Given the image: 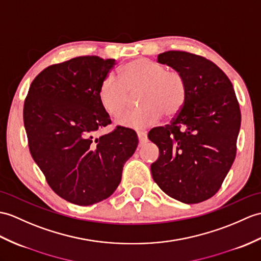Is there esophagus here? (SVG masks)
<instances>
[{
	"mask_svg": "<svg viewBox=\"0 0 261 261\" xmlns=\"http://www.w3.org/2000/svg\"><path fill=\"white\" fill-rule=\"evenodd\" d=\"M137 135H138V139H139V143L143 144V143L147 142V140H148L147 133H145L144 131H138Z\"/></svg>",
	"mask_w": 261,
	"mask_h": 261,
	"instance_id": "34e87169",
	"label": "esophagus"
}]
</instances>
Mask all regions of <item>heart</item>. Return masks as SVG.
<instances>
[{
    "label": "heart",
    "instance_id": "obj_1",
    "mask_svg": "<svg viewBox=\"0 0 261 261\" xmlns=\"http://www.w3.org/2000/svg\"><path fill=\"white\" fill-rule=\"evenodd\" d=\"M140 90L138 100L142 106L135 111L121 114L130 92ZM188 88L185 76L178 71L149 59H137L120 69V79L109 74L99 88L102 108L112 117H118L120 125L143 128L167 117L178 114L187 101Z\"/></svg>",
    "mask_w": 261,
    "mask_h": 261
}]
</instances>
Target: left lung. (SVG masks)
Returning a JSON list of instances; mask_svg holds the SVG:
<instances>
[{
	"mask_svg": "<svg viewBox=\"0 0 261 261\" xmlns=\"http://www.w3.org/2000/svg\"><path fill=\"white\" fill-rule=\"evenodd\" d=\"M158 62L186 79L185 107L170 124L150 130L159 158L151 173L160 189L178 201L199 203L216 195L237 151L241 114L228 76L203 57L167 51Z\"/></svg>",
	"mask_w": 261,
	"mask_h": 261,
	"instance_id": "left-lung-1",
	"label": "left lung"
}]
</instances>
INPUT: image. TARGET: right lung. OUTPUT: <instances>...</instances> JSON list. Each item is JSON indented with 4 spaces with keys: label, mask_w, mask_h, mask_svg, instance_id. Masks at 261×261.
Segmentation results:
<instances>
[{
    "label": "right lung",
    "mask_w": 261,
    "mask_h": 261,
    "mask_svg": "<svg viewBox=\"0 0 261 261\" xmlns=\"http://www.w3.org/2000/svg\"><path fill=\"white\" fill-rule=\"evenodd\" d=\"M116 60L77 57L47 66L31 83L23 120L30 152L48 186L66 201L90 205L110 197L138 147L123 126L94 138L111 123L99 88Z\"/></svg>",
    "instance_id": "obj_1"
}]
</instances>
